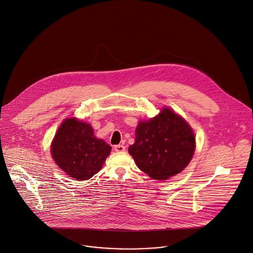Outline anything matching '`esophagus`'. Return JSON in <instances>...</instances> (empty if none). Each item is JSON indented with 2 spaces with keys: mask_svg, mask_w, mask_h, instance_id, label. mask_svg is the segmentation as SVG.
<instances>
[{
  "mask_svg": "<svg viewBox=\"0 0 253 253\" xmlns=\"http://www.w3.org/2000/svg\"><path fill=\"white\" fill-rule=\"evenodd\" d=\"M114 150L117 153H123L126 150V147L124 145H116L114 146Z\"/></svg>",
  "mask_w": 253,
  "mask_h": 253,
  "instance_id": "1",
  "label": "esophagus"
}]
</instances>
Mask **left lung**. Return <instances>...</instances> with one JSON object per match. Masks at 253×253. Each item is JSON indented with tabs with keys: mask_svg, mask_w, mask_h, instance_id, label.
I'll list each match as a JSON object with an SVG mask.
<instances>
[{
	"mask_svg": "<svg viewBox=\"0 0 253 253\" xmlns=\"http://www.w3.org/2000/svg\"><path fill=\"white\" fill-rule=\"evenodd\" d=\"M195 151V136L184 118L163 108L149 121H140L135 142L128 148L138 168L154 180H167L182 172Z\"/></svg>",
	"mask_w": 253,
	"mask_h": 253,
	"instance_id": "8db88e82",
	"label": "left lung"
}]
</instances>
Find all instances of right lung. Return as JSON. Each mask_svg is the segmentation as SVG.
Returning a JSON list of instances; mask_svg holds the SVG:
<instances>
[{
    "instance_id": "obj_1",
    "label": "right lung",
    "mask_w": 253,
    "mask_h": 253,
    "mask_svg": "<svg viewBox=\"0 0 253 253\" xmlns=\"http://www.w3.org/2000/svg\"><path fill=\"white\" fill-rule=\"evenodd\" d=\"M111 146L93 135L90 124L76 118L66 119L51 144V155L57 165L77 181L91 179L110 155Z\"/></svg>"
}]
</instances>
